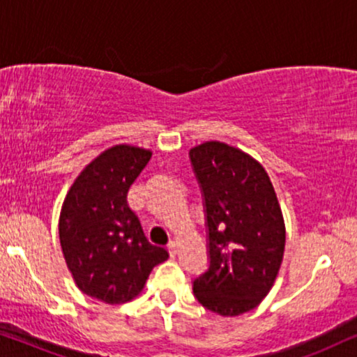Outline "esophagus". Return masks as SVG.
I'll list each match as a JSON object with an SVG mask.
<instances>
[{
  "label": "esophagus",
  "instance_id": "1",
  "mask_svg": "<svg viewBox=\"0 0 357 357\" xmlns=\"http://www.w3.org/2000/svg\"><path fill=\"white\" fill-rule=\"evenodd\" d=\"M168 251H169L171 256L178 255V243H176V241H169V243H168Z\"/></svg>",
  "mask_w": 357,
  "mask_h": 357
}]
</instances>
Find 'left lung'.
Wrapping results in <instances>:
<instances>
[{"label":"left lung","instance_id":"1","mask_svg":"<svg viewBox=\"0 0 357 357\" xmlns=\"http://www.w3.org/2000/svg\"><path fill=\"white\" fill-rule=\"evenodd\" d=\"M206 207L208 268L194 279L207 310L236 317L268 296L281 268L286 227L273 183L253 156L222 142L189 151Z\"/></svg>","mask_w":357,"mask_h":357}]
</instances>
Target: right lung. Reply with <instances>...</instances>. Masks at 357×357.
<instances>
[{
	"mask_svg": "<svg viewBox=\"0 0 357 357\" xmlns=\"http://www.w3.org/2000/svg\"><path fill=\"white\" fill-rule=\"evenodd\" d=\"M151 151L116 145L94 158L71 184L59 220L60 245L79 291L106 303L139 296L168 251L151 245L127 192Z\"/></svg>",
	"mask_w": 357,
	"mask_h": 357,
	"instance_id": "right-lung-1",
	"label": "right lung"
}]
</instances>
